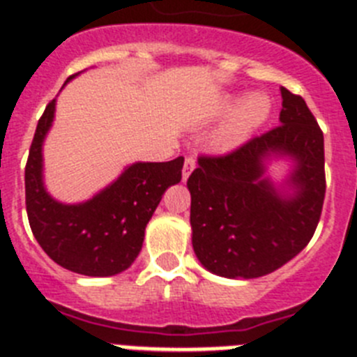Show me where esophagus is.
I'll return each mask as SVG.
<instances>
[{"label": "esophagus", "instance_id": "34e87169", "mask_svg": "<svg viewBox=\"0 0 357 357\" xmlns=\"http://www.w3.org/2000/svg\"><path fill=\"white\" fill-rule=\"evenodd\" d=\"M195 166H197V164H195L193 157H185L184 168H182V181H188L189 175H191V172L195 169Z\"/></svg>", "mask_w": 357, "mask_h": 357}]
</instances>
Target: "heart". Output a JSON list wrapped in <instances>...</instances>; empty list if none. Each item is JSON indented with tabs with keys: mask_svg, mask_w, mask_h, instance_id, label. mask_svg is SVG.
Returning a JSON list of instances; mask_svg holds the SVG:
<instances>
[{
	"mask_svg": "<svg viewBox=\"0 0 357 357\" xmlns=\"http://www.w3.org/2000/svg\"><path fill=\"white\" fill-rule=\"evenodd\" d=\"M270 109H272L270 98L263 93H254L245 100L238 96H227L218 107V112L220 114L232 112V116L218 135V144L222 148H230L247 139L255 128L266 121Z\"/></svg>",
	"mask_w": 357,
	"mask_h": 357,
	"instance_id": "obj_1",
	"label": "heart"
}]
</instances>
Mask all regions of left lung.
Here are the masks:
<instances>
[{
	"label": "left lung",
	"mask_w": 357,
	"mask_h": 357,
	"mask_svg": "<svg viewBox=\"0 0 357 357\" xmlns=\"http://www.w3.org/2000/svg\"><path fill=\"white\" fill-rule=\"evenodd\" d=\"M280 125L222 157H200L188 178L193 250L211 273L257 279L291 261L311 241L326 197L324 134L304 98L280 87ZM288 156L275 186L267 162Z\"/></svg>",
	"instance_id": "1"
}]
</instances>
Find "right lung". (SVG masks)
Returning <instances> with one entry per match:
<instances>
[{
    "label": "right lung",
    "mask_w": 357,
    "mask_h": 357,
    "mask_svg": "<svg viewBox=\"0 0 357 357\" xmlns=\"http://www.w3.org/2000/svg\"><path fill=\"white\" fill-rule=\"evenodd\" d=\"M55 103H48L37 123L24 169L31 232L43 250L66 270L89 277L116 275L139 255L146 223L164 191L181 182L184 157L134 162L89 200L62 204L46 191L43 176V144L53 125Z\"/></svg>",
    "instance_id": "add662e5"
}]
</instances>
